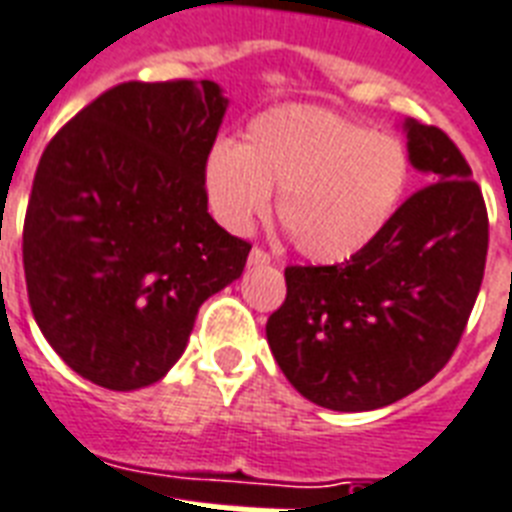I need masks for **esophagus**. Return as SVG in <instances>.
<instances>
[{"label": "esophagus", "mask_w": 512, "mask_h": 512, "mask_svg": "<svg viewBox=\"0 0 512 512\" xmlns=\"http://www.w3.org/2000/svg\"><path fill=\"white\" fill-rule=\"evenodd\" d=\"M269 261H272V256H269L264 248H253V251L248 253V264H251V267H264Z\"/></svg>", "instance_id": "esophagus-1"}]
</instances>
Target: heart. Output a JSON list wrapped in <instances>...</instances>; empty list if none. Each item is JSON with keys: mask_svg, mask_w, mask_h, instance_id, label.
Here are the masks:
<instances>
[{"mask_svg": "<svg viewBox=\"0 0 512 512\" xmlns=\"http://www.w3.org/2000/svg\"><path fill=\"white\" fill-rule=\"evenodd\" d=\"M411 157L390 133L315 106H280L253 117L245 141H219L205 160L213 216L248 235L272 208L293 245L336 264L374 243L403 202Z\"/></svg>", "mask_w": 512, "mask_h": 512, "instance_id": "obj_1", "label": "heart"}]
</instances>
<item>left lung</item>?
<instances>
[{
  "label": "left lung",
  "mask_w": 512,
  "mask_h": 512,
  "mask_svg": "<svg viewBox=\"0 0 512 512\" xmlns=\"http://www.w3.org/2000/svg\"><path fill=\"white\" fill-rule=\"evenodd\" d=\"M427 178L374 243L334 267L285 269L267 342L285 379L331 411L406 398L457 350L481 291L489 216L470 165L443 130L403 122Z\"/></svg>",
  "instance_id": "1"
}]
</instances>
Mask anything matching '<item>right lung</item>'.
I'll list each match as a JSON object with an SVG mask.
<instances>
[{"mask_svg":"<svg viewBox=\"0 0 512 512\" xmlns=\"http://www.w3.org/2000/svg\"><path fill=\"white\" fill-rule=\"evenodd\" d=\"M229 101L211 79L122 82L39 160L23 272L39 331L106 390H138L186 350L202 301L243 275L251 243L208 213L205 160Z\"/></svg>","mask_w":512,"mask_h":512,"instance_id":"1","label":"right lung"}]
</instances>
